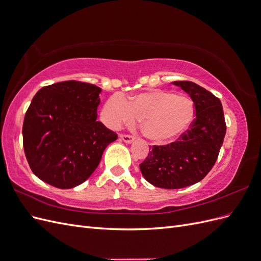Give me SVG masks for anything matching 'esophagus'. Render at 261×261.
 Here are the masks:
<instances>
[{"mask_svg": "<svg viewBox=\"0 0 261 261\" xmlns=\"http://www.w3.org/2000/svg\"><path fill=\"white\" fill-rule=\"evenodd\" d=\"M120 138L126 144H132L134 139H135L133 136H129V135H120Z\"/></svg>", "mask_w": 261, "mask_h": 261, "instance_id": "1", "label": "esophagus"}]
</instances>
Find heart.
<instances>
[{
	"label": "heart",
	"instance_id": "b5f03b06",
	"mask_svg": "<svg viewBox=\"0 0 261 261\" xmlns=\"http://www.w3.org/2000/svg\"><path fill=\"white\" fill-rule=\"evenodd\" d=\"M103 118L111 128L141 120V132L158 144L169 143L184 134L195 120L194 102L186 96L165 90L140 92L126 101L120 94L103 106Z\"/></svg>",
	"mask_w": 261,
	"mask_h": 261
}]
</instances>
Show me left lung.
<instances>
[{"label":"left lung","mask_w":261,"mask_h":261,"mask_svg":"<svg viewBox=\"0 0 261 261\" xmlns=\"http://www.w3.org/2000/svg\"><path fill=\"white\" fill-rule=\"evenodd\" d=\"M193 100L196 118L177 141L152 146L139 164L147 181L155 187L176 189L194 185L215 165L226 132L222 103L193 82H173Z\"/></svg>","instance_id":"obj_1"}]
</instances>
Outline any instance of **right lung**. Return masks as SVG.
<instances>
[{"instance_id":"obj_1","label":"right lung","mask_w":261,"mask_h":261,"mask_svg":"<svg viewBox=\"0 0 261 261\" xmlns=\"http://www.w3.org/2000/svg\"><path fill=\"white\" fill-rule=\"evenodd\" d=\"M99 87L67 81L39 90L22 125L23 150L34 174L54 187L81 185L98 168L117 135L97 121Z\"/></svg>"}]
</instances>
